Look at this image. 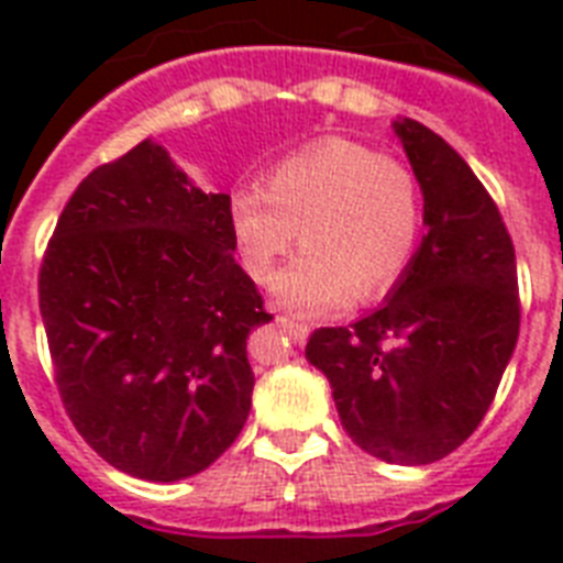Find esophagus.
Here are the masks:
<instances>
[{
  "mask_svg": "<svg viewBox=\"0 0 563 563\" xmlns=\"http://www.w3.org/2000/svg\"><path fill=\"white\" fill-rule=\"evenodd\" d=\"M277 324H280L283 330H286V333H289L291 339H295V342H298V344H303L309 339V327L300 324V321H295V318L277 316Z\"/></svg>",
  "mask_w": 563,
  "mask_h": 563,
  "instance_id": "1",
  "label": "esophagus"
}]
</instances>
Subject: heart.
Wrapping results in <instances>:
<instances>
[{
    "label": "heart",
    "mask_w": 563,
    "mask_h": 563,
    "mask_svg": "<svg viewBox=\"0 0 563 563\" xmlns=\"http://www.w3.org/2000/svg\"><path fill=\"white\" fill-rule=\"evenodd\" d=\"M423 203L406 163L353 140H321L272 169L265 189L230 198V228L247 274L265 283L295 242L307 251L274 280L283 307L307 316L376 300L418 251Z\"/></svg>",
    "instance_id": "1"
}]
</instances>
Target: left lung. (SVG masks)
<instances>
[{
    "mask_svg": "<svg viewBox=\"0 0 563 563\" xmlns=\"http://www.w3.org/2000/svg\"><path fill=\"white\" fill-rule=\"evenodd\" d=\"M423 192L427 236L371 316L309 335L344 432L388 464H432L488 411L517 333L515 245L471 166L415 119L394 122Z\"/></svg>",
    "mask_w": 563,
    "mask_h": 563,
    "instance_id": "1",
    "label": "left lung"
}]
</instances>
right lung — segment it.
Here are the masks:
<instances>
[{
	"label": "right lung",
	"mask_w": 563,
	"mask_h": 563,
	"mask_svg": "<svg viewBox=\"0 0 563 563\" xmlns=\"http://www.w3.org/2000/svg\"><path fill=\"white\" fill-rule=\"evenodd\" d=\"M230 195L201 192L152 140L92 169L40 265L64 409L117 471H207L251 411L247 333L272 321L233 260Z\"/></svg>",
	"instance_id": "1"
}]
</instances>
